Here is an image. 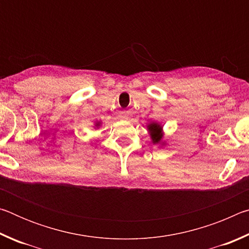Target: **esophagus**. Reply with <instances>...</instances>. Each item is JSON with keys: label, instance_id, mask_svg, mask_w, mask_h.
I'll list each match as a JSON object with an SVG mask.
<instances>
[{"label": "esophagus", "instance_id": "34e87169", "mask_svg": "<svg viewBox=\"0 0 249 249\" xmlns=\"http://www.w3.org/2000/svg\"><path fill=\"white\" fill-rule=\"evenodd\" d=\"M123 117H124V119H127V117H126V115H125V114H123Z\"/></svg>", "mask_w": 249, "mask_h": 249}]
</instances>
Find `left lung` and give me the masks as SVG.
I'll use <instances>...</instances> for the list:
<instances>
[{
    "instance_id": "1",
    "label": "left lung",
    "mask_w": 249,
    "mask_h": 249,
    "mask_svg": "<svg viewBox=\"0 0 249 249\" xmlns=\"http://www.w3.org/2000/svg\"><path fill=\"white\" fill-rule=\"evenodd\" d=\"M148 129H149V133L151 135V138H153V142H159L160 140H161V127L158 124H150L148 125Z\"/></svg>"
}]
</instances>
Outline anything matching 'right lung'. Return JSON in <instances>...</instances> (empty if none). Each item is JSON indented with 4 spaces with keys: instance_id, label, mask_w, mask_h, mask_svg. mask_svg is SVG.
<instances>
[{
    "instance_id": "1",
    "label": "right lung",
    "mask_w": 249,
    "mask_h": 249,
    "mask_svg": "<svg viewBox=\"0 0 249 249\" xmlns=\"http://www.w3.org/2000/svg\"><path fill=\"white\" fill-rule=\"evenodd\" d=\"M96 125H99V124H96Z\"/></svg>"
}]
</instances>
